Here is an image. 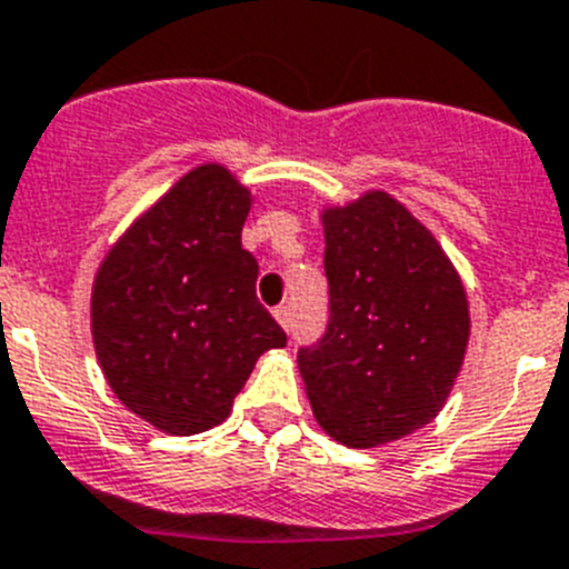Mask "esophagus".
<instances>
[{
	"mask_svg": "<svg viewBox=\"0 0 569 569\" xmlns=\"http://www.w3.org/2000/svg\"><path fill=\"white\" fill-rule=\"evenodd\" d=\"M274 320H278L286 332H289V329H291V306H278V309H274Z\"/></svg>",
	"mask_w": 569,
	"mask_h": 569,
	"instance_id": "esophagus-1",
	"label": "esophagus"
}]
</instances>
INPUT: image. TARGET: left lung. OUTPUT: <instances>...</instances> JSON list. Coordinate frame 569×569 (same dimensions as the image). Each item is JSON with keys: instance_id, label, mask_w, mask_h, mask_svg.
Returning a JSON list of instances; mask_svg holds the SVG:
<instances>
[{"instance_id": "left-lung-1", "label": "left lung", "mask_w": 569, "mask_h": 569, "mask_svg": "<svg viewBox=\"0 0 569 569\" xmlns=\"http://www.w3.org/2000/svg\"><path fill=\"white\" fill-rule=\"evenodd\" d=\"M329 326L298 352L323 432L355 449L398 441L447 403L469 343V300L432 231L387 191L320 214Z\"/></svg>"}]
</instances>
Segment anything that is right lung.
<instances>
[{
	"label": "right lung",
	"mask_w": 569,
	"mask_h": 569,
	"mask_svg": "<svg viewBox=\"0 0 569 569\" xmlns=\"http://www.w3.org/2000/svg\"><path fill=\"white\" fill-rule=\"evenodd\" d=\"M251 191L202 162L108 249L91 289V335L113 395L168 435L223 423L257 358L286 332L254 295L240 234Z\"/></svg>",
	"instance_id": "add662e5"
}]
</instances>
